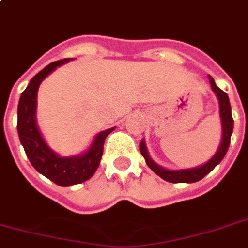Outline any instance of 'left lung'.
I'll return each instance as SVG.
<instances>
[{
  "label": "left lung",
  "mask_w": 248,
  "mask_h": 248,
  "mask_svg": "<svg viewBox=\"0 0 248 248\" xmlns=\"http://www.w3.org/2000/svg\"><path fill=\"white\" fill-rule=\"evenodd\" d=\"M209 81L212 85L213 92L216 93V96L219 102V117H221V124H222V140L219 143L217 152L213 155L210 160L203 163L202 166L194 167V168H186V170H168L164 167L159 166L157 163L152 160L151 156L148 155L147 147H146V142L142 140L140 142V154L144 157V160L147 163V166L151 168L157 176H160L163 180L170 181V183H196L203 179L208 175L209 172H212L216 167L222 161V159L226 155L229 146H230V138H232V127H234V119L232 115V106H230V101L229 97L223 91L216 85V82L213 78L209 76Z\"/></svg>",
  "instance_id": "1"
}]
</instances>
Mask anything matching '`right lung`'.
Returning <instances> with one entry per match:
<instances>
[{
  "label": "right lung",
  "instance_id": "right-lung-1",
  "mask_svg": "<svg viewBox=\"0 0 248 248\" xmlns=\"http://www.w3.org/2000/svg\"><path fill=\"white\" fill-rule=\"evenodd\" d=\"M71 59H63L48 64L31 78L18 102L16 130L29 160L39 173L60 186L80 184L91 179L100 166L104 143L114 127L104 130L94 137L87 151L75 156H60L51 150L42 137L36 124V96L40 82L58 67L68 63Z\"/></svg>",
  "mask_w": 248,
  "mask_h": 248
}]
</instances>
